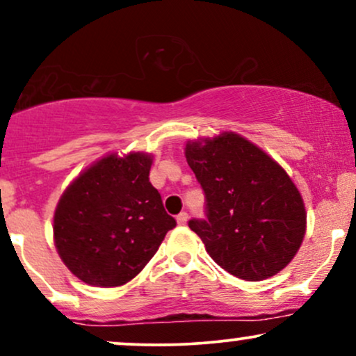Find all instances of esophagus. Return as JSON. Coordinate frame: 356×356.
<instances>
[{
    "mask_svg": "<svg viewBox=\"0 0 356 356\" xmlns=\"http://www.w3.org/2000/svg\"><path fill=\"white\" fill-rule=\"evenodd\" d=\"M187 218H189V216H187V212H181V214L177 216V224H181V226H184V224L187 222Z\"/></svg>",
    "mask_w": 356,
    "mask_h": 356,
    "instance_id": "obj_1",
    "label": "esophagus"
}]
</instances>
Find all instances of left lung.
Wrapping results in <instances>:
<instances>
[{"instance_id": "obj_1", "label": "left lung", "mask_w": 356, "mask_h": 356, "mask_svg": "<svg viewBox=\"0 0 356 356\" xmlns=\"http://www.w3.org/2000/svg\"><path fill=\"white\" fill-rule=\"evenodd\" d=\"M186 159L207 202V219L189 227L212 259L246 281L288 266L303 243L306 209L283 167L234 132L187 140Z\"/></svg>"}]
</instances>
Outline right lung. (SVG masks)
Masks as SVG:
<instances>
[{"label": "right lung", "mask_w": 356, "mask_h": 356, "mask_svg": "<svg viewBox=\"0 0 356 356\" xmlns=\"http://www.w3.org/2000/svg\"><path fill=\"white\" fill-rule=\"evenodd\" d=\"M152 159L145 152L107 154L61 194L53 239L65 266L83 283H129L175 227L149 181Z\"/></svg>", "instance_id": "obj_1"}]
</instances>
